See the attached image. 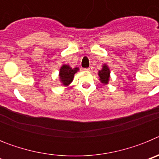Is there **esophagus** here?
I'll return each mask as SVG.
<instances>
[{
	"label": "esophagus",
	"instance_id": "esophagus-1",
	"mask_svg": "<svg viewBox=\"0 0 159 159\" xmlns=\"http://www.w3.org/2000/svg\"><path fill=\"white\" fill-rule=\"evenodd\" d=\"M84 70H86V71H93V67H92V66H90L88 68H85Z\"/></svg>",
	"mask_w": 159,
	"mask_h": 159
}]
</instances>
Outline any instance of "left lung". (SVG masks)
Returning a JSON list of instances; mask_svg holds the SVG:
<instances>
[{
  "label": "left lung",
  "mask_w": 159,
  "mask_h": 159,
  "mask_svg": "<svg viewBox=\"0 0 159 159\" xmlns=\"http://www.w3.org/2000/svg\"><path fill=\"white\" fill-rule=\"evenodd\" d=\"M98 75L99 77V80L102 84L107 85L110 81L111 70L107 64L102 66V69L98 71Z\"/></svg>",
  "instance_id": "8db88e82"
}]
</instances>
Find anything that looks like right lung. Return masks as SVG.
<instances>
[{"label": "right lung", "mask_w": 159, "mask_h": 159, "mask_svg": "<svg viewBox=\"0 0 159 159\" xmlns=\"http://www.w3.org/2000/svg\"><path fill=\"white\" fill-rule=\"evenodd\" d=\"M80 71L78 67H71L68 64H63L59 71V80L63 86L67 87L73 81L75 74Z\"/></svg>", "instance_id": "obj_1"}]
</instances>
